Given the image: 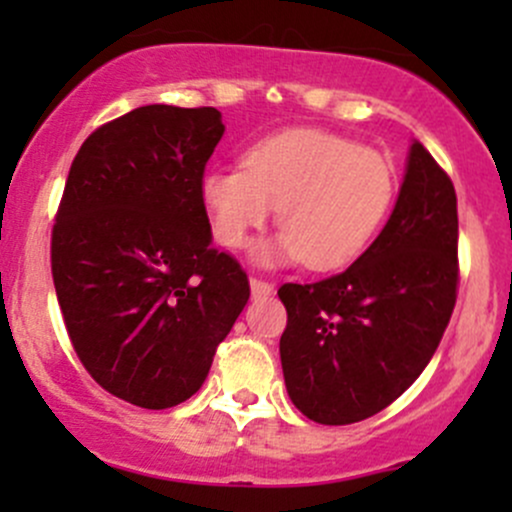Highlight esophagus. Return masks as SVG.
I'll return each instance as SVG.
<instances>
[{
	"instance_id": "esophagus-1",
	"label": "esophagus",
	"mask_w": 512,
	"mask_h": 512,
	"mask_svg": "<svg viewBox=\"0 0 512 512\" xmlns=\"http://www.w3.org/2000/svg\"><path fill=\"white\" fill-rule=\"evenodd\" d=\"M272 289H275V287H272L270 282L257 280V277H250V292H252V297H255V299H260V297H270Z\"/></svg>"
}]
</instances>
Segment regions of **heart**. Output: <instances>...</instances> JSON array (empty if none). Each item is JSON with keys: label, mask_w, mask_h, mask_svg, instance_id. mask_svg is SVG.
<instances>
[{"label": "heart", "mask_w": 512, "mask_h": 512, "mask_svg": "<svg viewBox=\"0 0 512 512\" xmlns=\"http://www.w3.org/2000/svg\"><path fill=\"white\" fill-rule=\"evenodd\" d=\"M389 160L314 128L275 133L242 156V170H210L200 198L220 245H245L277 208L282 230L252 250L260 267L349 265L374 240L394 203Z\"/></svg>", "instance_id": "heart-1"}]
</instances>
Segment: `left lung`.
<instances>
[{"mask_svg":"<svg viewBox=\"0 0 512 512\" xmlns=\"http://www.w3.org/2000/svg\"><path fill=\"white\" fill-rule=\"evenodd\" d=\"M458 210L451 178L414 141L384 230L339 275L282 285V374L309 421L379 414L421 376L456 307Z\"/></svg>","mask_w":512,"mask_h":512,"instance_id":"left-lung-1","label":"left lung"}]
</instances>
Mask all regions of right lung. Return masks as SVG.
<instances>
[{
    "label": "right lung",
    "mask_w": 512,
    "mask_h": 512,
    "mask_svg": "<svg viewBox=\"0 0 512 512\" xmlns=\"http://www.w3.org/2000/svg\"><path fill=\"white\" fill-rule=\"evenodd\" d=\"M223 133L218 108L151 103L91 133L71 163L51 235L56 297L86 371L141 409L203 386L250 299L200 198Z\"/></svg>",
    "instance_id": "1"
}]
</instances>
